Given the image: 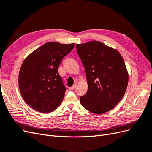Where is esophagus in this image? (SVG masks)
<instances>
[{"instance_id": "34e87169", "label": "esophagus", "mask_w": 152, "mask_h": 152, "mask_svg": "<svg viewBox=\"0 0 152 152\" xmlns=\"http://www.w3.org/2000/svg\"><path fill=\"white\" fill-rule=\"evenodd\" d=\"M76 84H75V85H73L72 86H71V87H70V88H69V90H75V89L76 88Z\"/></svg>"}]
</instances>
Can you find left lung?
Returning <instances> with one entry per match:
<instances>
[{"label": "left lung", "instance_id": "8db88e82", "mask_svg": "<svg viewBox=\"0 0 152 152\" xmlns=\"http://www.w3.org/2000/svg\"><path fill=\"white\" fill-rule=\"evenodd\" d=\"M76 50L88 83L86 94L80 97L81 105L96 114L114 109L128 86V73L123 58L117 50L98 41L77 44Z\"/></svg>", "mask_w": 152, "mask_h": 152}]
</instances>
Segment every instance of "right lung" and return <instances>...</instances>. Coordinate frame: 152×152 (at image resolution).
I'll return each instance as SVG.
<instances>
[{
  "label": "right lung",
  "instance_id": "add662e5",
  "mask_svg": "<svg viewBox=\"0 0 152 152\" xmlns=\"http://www.w3.org/2000/svg\"><path fill=\"white\" fill-rule=\"evenodd\" d=\"M75 43L48 42L23 61L19 74V88L26 104L39 112L56 110L66 90L58 68Z\"/></svg>",
  "mask_w": 152,
  "mask_h": 152
}]
</instances>
